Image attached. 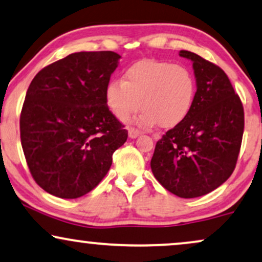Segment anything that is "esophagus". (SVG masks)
I'll use <instances>...</instances> for the list:
<instances>
[{"label": "esophagus", "mask_w": 262, "mask_h": 262, "mask_svg": "<svg viewBox=\"0 0 262 262\" xmlns=\"http://www.w3.org/2000/svg\"><path fill=\"white\" fill-rule=\"evenodd\" d=\"M128 135H129V138H132V139H135V138H138L139 135H140V130H139V129H137V128H129L128 129Z\"/></svg>", "instance_id": "esophagus-1"}]
</instances>
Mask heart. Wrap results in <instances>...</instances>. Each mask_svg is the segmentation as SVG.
I'll list each match as a JSON object with an SVG mask.
<instances>
[{
    "label": "heart",
    "mask_w": 262,
    "mask_h": 262,
    "mask_svg": "<svg viewBox=\"0 0 262 262\" xmlns=\"http://www.w3.org/2000/svg\"><path fill=\"white\" fill-rule=\"evenodd\" d=\"M196 93V78L186 66L147 59L129 66L124 81L111 79L105 88V101L120 120L137 112L141 104L137 124L144 128L160 124L168 129L186 120Z\"/></svg>",
    "instance_id": "b5f03b06"
}]
</instances>
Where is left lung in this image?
<instances>
[{"mask_svg":"<svg viewBox=\"0 0 262 262\" xmlns=\"http://www.w3.org/2000/svg\"><path fill=\"white\" fill-rule=\"evenodd\" d=\"M197 82L186 120L157 141L151 169L175 196L194 198L223 185L236 168L244 130L243 105L223 69L188 51Z\"/></svg>","mask_w":262,"mask_h":262,"instance_id":"1","label":"left lung"}]
</instances>
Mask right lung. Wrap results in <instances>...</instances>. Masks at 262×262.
<instances>
[{"instance_id": "obj_1", "label": "right lung", "mask_w": 262, "mask_h": 262, "mask_svg": "<svg viewBox=\"0 0 262 262\" xmlns=\"http://www.w3.org/2000/svg\"><path fill=\"white\" fill-rule=\"evenodd\" d=\"M117 53L78 52L43 68L29 85L20 140L34 180L59 198H78L107 174L127 141L105 101Z\"/></svg>"}]
</instances>
